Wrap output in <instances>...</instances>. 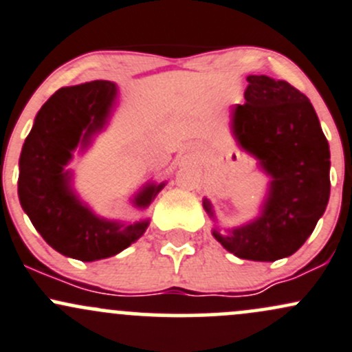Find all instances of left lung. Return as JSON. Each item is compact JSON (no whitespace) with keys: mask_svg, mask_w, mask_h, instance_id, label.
I'll use <instances>...</instances> for the list:
<instances>
[{"mask_svg":"<svg viewBox=\"0 0 352 352\" xmlns=\"http://www.w3.org/2000/svg\"><path fill=\"white\" fill-rule=\"evenodd\" d=\"M245 103L232 110L239 146L270 177L261 215L229 234L212 230L223 249L247 261L274 262L307 241L329 202V144L309 98L284 80L247 76ZM204 208L215 220L214 208Z\"/></svg>","mask_w":352,"mask_h":352,"instance_id":"8db88e82","label":"left lung"}]
</instances>
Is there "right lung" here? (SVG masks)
<instances>
[{"label":"right lung","mask_w":352,"mask_h":352,"mask_svg":"<svg viewBox=\"0 0 352 352\" xmlns=\"http://www.w3.org/2000/svg\"><path fill=\"white\" fill-rule=\"evenodd\" d=\"M117 100V85L107 80L65 87L41 107L19 157L18 195L23 210L46 244L83 262L122 252L148 227V220L122 223L96 217L73 192L65 167L76 146L87 148L105 126ZM165 184H148L133 204L146 208Z\"/></svg>","instance_id":"obj_1"}]
</instances>
